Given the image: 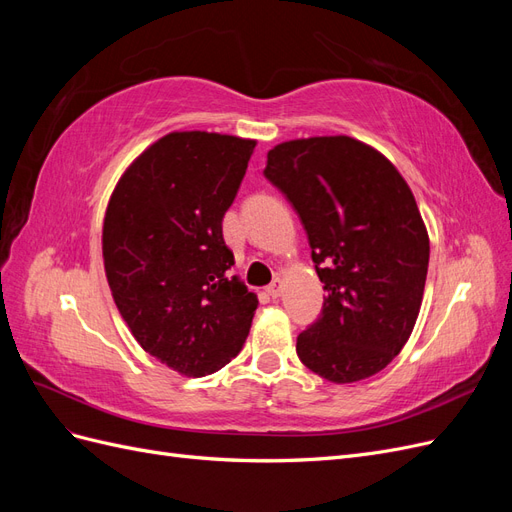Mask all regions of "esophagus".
<instances>
[{
  "mask_svg": "<svg viewBox=\"0 0 512 512\" xmlns=\"http://www.w3.org/2000/svg\"><path fill=\"white\" fill-rule=\"evenodd\" d=\"M280 292H282V280H280V277H275V280L267 286V294L271 299H277V297H280Z\"/></svg>",
  "mask_w": 512,
  "mask_h": 512,
  "instance_id": "34e87169",
  "label": "esophagus"
}]
</instances>
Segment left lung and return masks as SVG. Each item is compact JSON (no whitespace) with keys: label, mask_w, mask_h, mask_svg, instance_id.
I'll return each instance as SVG.
<instances>
[{"label":"left lung","mask_w":512,"mask_h":512,"mask_svg":"<svg viewBox=\"0 0 512 512\" xmlns=\"http://www.w3.org/2000/svg\"><path fill=\"white\" fill-rule=\"evenodd\" d=\"M265 177L299 213L327 290L297 337L301 363L335 384L378 374L406 346L427 280L429 237L408 183L350 136L277 145Z\"/></svg>","instance_id":"left-lung-1"}]
</instances>
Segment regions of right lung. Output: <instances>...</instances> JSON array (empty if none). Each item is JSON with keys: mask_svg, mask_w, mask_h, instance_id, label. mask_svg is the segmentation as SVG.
Here are the masks:
<instances>
[{"mask_svg": "<svg viewBox=\"0 0 512 512\" xmlns=\"http://www.w3.org/2000/svg\"><path fill=\"white\" fill-rule=\"evenodd\" d=\"M256 141L170 132L138 156L108 200L102 256L119 314L136 342L183 376L235 359L258 307L230 275L222 235Z\"/></svg>", "mask_w": 512, "mask_h": 512, "instance_id": "1", "label": "right lung"}]
</instances>
